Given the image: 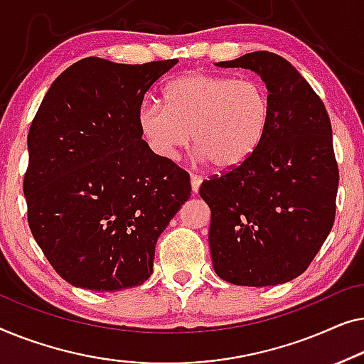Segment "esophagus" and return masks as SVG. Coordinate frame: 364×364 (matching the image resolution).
I'll return each mask as SVG.
<instances>
[{
  "instance_id": "1",
  "label": "esophagus",
  "mask_w": 364,
  "mask_h": 364,
  "mask_svg": "<svg viewBox=\"0 0 364 364\" xmlns=\"http://www.w3.org/2000/svg\"><path fill=\"white\" fill-rule=\"evenodd\" d=\"M201 181H203V178L201 176H198V175H194V173H191V191L196 194L198 191H199V186H201Z\"/></svg>"
}]
</instances>
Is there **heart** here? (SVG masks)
I'll list each match as a JSON object with an SVG mask.
<instances>
[{
	"label": "heart",
	"mask_w": 364,
	"mask_h": 364,
	"mask_svg": "<svg viewBox=\"0 0 364 364\" xmlns=\"http://www.w3.org/2000/svg\"><path fill=\"white\" fill-rule=\"evenodd\" d=\"M165 107L143 102L138 127L150 150L173 160L191 141L201 160L232 170L262 145L270 122V99L262 82L216 74H189L163 90Z\"/></svg>",
	"instance_id": "1"
}]
</instances>
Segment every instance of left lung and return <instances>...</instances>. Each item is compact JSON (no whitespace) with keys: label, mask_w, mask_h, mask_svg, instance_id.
Instances as JSON below:
<instances>
[{"label":"left lung","mask_w":364,"mask_h":364,"mask_svg":"<svg viewBox=\"0 0 364 364\" xmlns=\"http://www.w3.org/2000/svg\"><path fill=\"white\" fill-rule=\"evenodd\" d=\"M216 65L260 75L270 122L247 161L199 188L211 209L214 272L234 285L290 282L333 228L340 175L330 117L309 82L277 54L257 50Z\"/></svg>","instance_id":"left-lung-1"}]
</instances>
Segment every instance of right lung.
Instances as JSON below:
<instances>
[{"instance_id":"add662e5","label":"right lung","mask_w":364,"mask_h":364,"mask_svg":"<svg viewBox=\"0 0 364 364\" xmlns=\"http://www.w3.org/2000/svg\"><path fill=\"white\" fill-rule=\"evenodd\" d=\"M178 63L85 58L49 87L28 133V223L65 282L95 291L141 285L155 245L191 196L189 175L141 138L146 90Z\"/></svg>"}]
</instances>
